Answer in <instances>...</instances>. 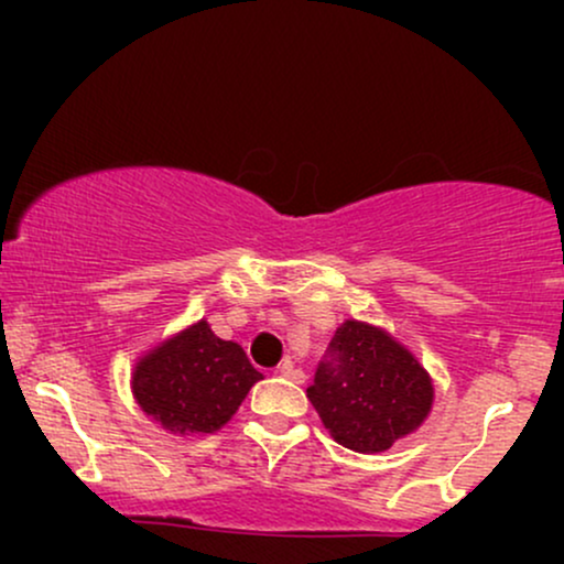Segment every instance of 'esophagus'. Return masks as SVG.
I'll list each match as a JSON object with an SVG mask.
<instances>
[{"instance_id": "1", "label": "esophagus", "mask_w": 564, "mask_h": 564, "mask_svg": "<svg viewBox=\"0 0 564 564\" xmlns=\"http://www.w3.org/2000/svg\"><path fill=\"white\" fill-rule=\"evenodd\" d=\"M278 373H281L283 379H289V381H294V384H304V371L302 368H296L294 364H291V360H286V364H283L281 368H278Z\"/></svg>"}]
</instances>
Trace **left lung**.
<instances>
[{
  "label": "left lung",
  "instance_id": "1",
  "mask_svg": "<svg viewBox=\"0 0 564 564\" xmlns=\"http://www.w3.org/2000/svg\"><path fill=\"white\" fill-rule=\"evenodd\" d=\"M307 398L336 443L381 453L422 426L435 387L424 366L390 334L345 321L328 341Z\"/></svg>",
  "mask_w": 564,
  "mask_h": 564
}]
</instances>
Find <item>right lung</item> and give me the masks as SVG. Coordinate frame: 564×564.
Listing matches in <instances>:
<instances>
[{"instance_id":"obj_1","label":"right lung","mask_w":564,"mask_h":564,"mask_svg":"<svg viewBox=\"0 0 564 564\" xmlns=\"http://www.w3.org/2000/svg\"><path fill=\"white\" fill-rule=\"evenodd\" d=\"M262 373L243 347L225 341L198 321L142 355L132 373L134 400L177 435H209L230 422Z\"/></svg>"}]
</instances>
